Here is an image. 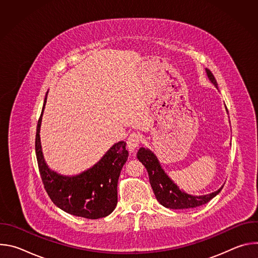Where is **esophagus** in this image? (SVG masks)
I'll return each instance as SVG.
<instances>
[{
    "label": "esophagus",
    "mask_w": 258,
    "mask_h": 258,
    "mask_svg": "<svg viewBox=\"0 0 258 258\" xmlns=\"http://www.w3.org/2000/svg\"><path fill=\"white\" fill-rule=\"evenodd\" d=\"M140 141H141V139H140V137H139L138 134H135V133L132 134V135L128 137V139H127V149H128L131 152H134V151L137 149V147L139 146Z\"/></svg>",
    "instance_id": "1"
}]
</instances>
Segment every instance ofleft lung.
Returning a JSON list of instances; mask_svg holds the SVG:
<instances>
[{"label":"left lung","mask_w":258,"mask_h":258,"mask_svg":"<svg viewBox=\"0 0 258 258\" xmlns=\"http://www.w3.org/2000/svg\"><path fill=\"white\" fill-rule=\"evenodd\" d=\"M205 71L210 83L218 90L216 80L213 77L211 71L207 68H205ZM137 158L146 167L147 171H148L149 180L157 201L166 208L187 209L201 206L209 202L212 198H214L220 191H222L224 187L222 186L215 192L209 194L192 195L178 188L176 183L164 171L158 157L149 148H147V147H141L137 153Z\"/></svg>","instance_id":"obj_1"}]
</instances>
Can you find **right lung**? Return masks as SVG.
I'll return each mask as SVG.
<instances>
[{
  "label": "right lung",
  "instance_id": "obj_1",
  "mask_svg": "<svg viewBox=\"0 0 258 258\" xmlns=\"http://www.w3.org/2000/svg\"><path fill=\"white\" fill-rule=\"evenodd\" d=\"M47 96L48 92L35 136L36 160L45 189L53 203L69 214L89 219L105 217L117 204L118 177L128 157L126 143L113 144L98 162L78 174H62L51 169L45 160L40 137Z\"/></svg>",
  "mask_w": 258,
  "mask_h": 258
}]
</instances>
